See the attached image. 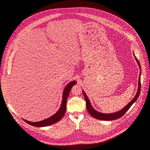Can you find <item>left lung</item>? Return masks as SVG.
<instances>
[{
  "mask_svg": "<svg viewBox=\"0 0 150 150\" xmlns=\"http://www.w3.org/2000/svg\"><path fill=\"white\" fill-rule=\"evenodd\" d=\"M134 55L135 56V58L138 63V65L140 68V71L141 69V67H140V64L139 62H138V60L137 59V58L135 57V54L134 53ZM140 91H141V72L139 74V81H138V91L137 93L135 96V97L128 103L126 106H125L124 108L121 109L120 110L117 112H115V113H100L98 112V111L96 110L91 104V103L90 101L89 98H88V97L87 96L86 94L85 93L84 91L82 90V93L83 94V96L85 97V101H86V106H87V109L88 112V113H90V115L91 116H92L94 118L97 119H99V120H113L117 119H119L120 117H121L123 115H124V114L129 109V108L131 107V105L137 101V100L138 99L139 94H140Z\"/></svg>",
  "mask_w": 150,
  "mask_h": 150,
  "instance_id": "8db88e82",
  "label": "left lung"
}]
</instances>
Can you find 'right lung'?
Returning <instances> with one entry per match:
<instances>
[{"instance_id":"obj_1","label":"right lung","mask_w":150,"mask_h":150,"mask_svg":"<svg viewBox=\"0 0 150 150\" xmlns=\"http://www.w3.org/2000/svg\"><path fill=\"white\" fill-rule=\"evenodd\" d=\"M76 83V82L75 81H72L67 84V85L65 88V89H64L63 92L62 101V103H61L60 108L57 110V112L56 113H54L53 116H52L51 117H50L47 119H46L43 120H41L40 122H30V121H28L25 119H23V120L25 122L28 123L29 125L33 126H36V127L47 126L53 125V124L57 122L60 120H61L66 112L67 101L68 97L69 94V93L71 91L72 87Z\"/></svg>"}]
</instances>
